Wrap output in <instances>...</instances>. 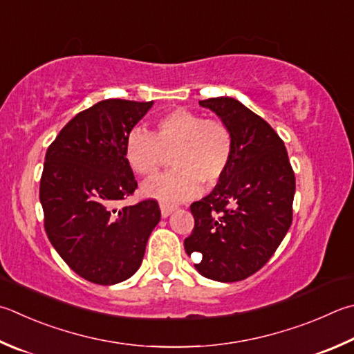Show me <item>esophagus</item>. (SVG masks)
<instances>
[{
	"instance_id": "1",
	"label": "esophagus",
	"mask_w": 354,
	"mask_h": 354,
	"mask_svg": "<svg viewBox=\"0 0 354 354\" xmlns=\"http://www.w3.org/2000/svg\"><path fill=\"white\" fill-rule=\"evenodd\" d=\"M159 207H160V215H162L164 218H167L169 216L173 210L176 209V205H173V204H169V203H164V201H160L159 203Z\"/></svg>"
}]
</instances>
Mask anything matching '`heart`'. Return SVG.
<instances>
[{"label":"heart","instance_id":"heart-1","mask_svg":"<svg viewBox=\"0 0 354 354\" xmlns=\"http://www.w3.org/2000/svg\"><path fill=\"white\" fill-rule=\"evenodd\" d=\"M234 150L229 127L221 120L176 108L156 120L153 134L133 128L127 134L124 155L140 176H153L171 155L175 170L144 183L147 196L162 201H184L196 196L203 181L216 184L227 171Z\"/></svg>","mask_w":354,"mask_h":354}]
</instances>
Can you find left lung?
Wrapping results in <instances>:
<instances>
[{
    "label": "left lung",
    "instance_id": "1",
    "mask_svg": "<svg viewBox=\"0 0 354 354\" xmlns=\"http://www.w3.org/2000/svg\"><path fill=\"white\" fill-rule=\"evenodd\" d=\"M199 105L229 127L234 150L215 189L190 205L195 227L184 249L199 255L195 269L203 277L230 283L265 266L285 239L295 178L283 140L260 115L232 97Z\"/></svg>",
    "mask_w": 354,
    "mask_h": 354
}]
</instances>
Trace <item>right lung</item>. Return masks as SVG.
<instances>
[{
    "instance_id": "right-lung-1",
    "label": "right lung",
    "mask_w": 354,
    "mask_h": 354,
    "mask_svg": "<svg viewBox=\"0 0 354 354\" xmlns=\"http://www.w3.org/2000/svg\"><path fill=\"white\" fill-rule=\"evenodd\" d=\"M151 106L102 100L71 119L44 158L40 203L48 239L66 265L93 283L130 279L160 220L155 199L115 209L138 187L125 160V138Z\"/></svg>"
}]
</instances>
